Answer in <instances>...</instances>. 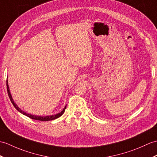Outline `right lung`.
Wrapping results in <instances>:
<instances>
[{"instance_id": "obj_1", "label": "right lung", "mask_w": 157, "mask_h": 157, "mask_svg": "<svg viewBox=\"0 0 157 157\" xmlns=\"http://www.w3.org/2000/svg\"><path fill=\"white\" fill-rule=\"evenodd\" d=\"M6 87H7V92H8L9 98H10V101H11L12 104H13L14 107L17 110L19 111V112H21V114H23V115L27 116V117L30 118H32V119H33V120H40V121H49V120H55V119H57L58 118H59L61 115H63V114L65 110V108H66V105H65V106L63 108V110H61V112H60L59 113H57V114H56L49 115V116H36V115H34V114H28V113L24 112L23 110H22L17 105V104L14 101L13 98H12V96H11V94H10V89H9V83H8V79H6Z\"/></svg>"}]
</instances>
